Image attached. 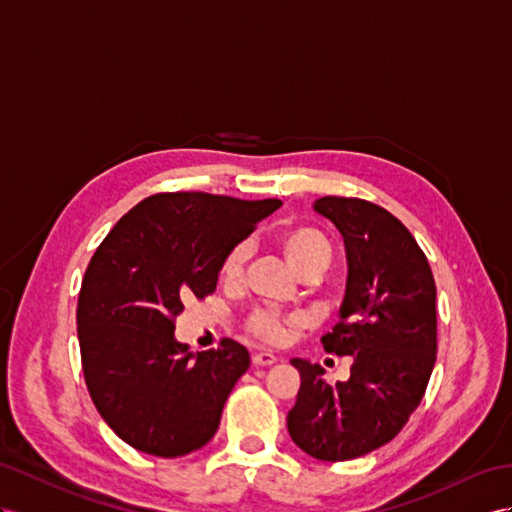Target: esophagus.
<instances>
[{"instance_id": "34e87169", "label": "esophagus", "mask_w": 512, "mask_h": 512, "mask_svg": "<svg viewBox=\"0 0 512 512\" xmlns=\"http://www.w3.org/2000/svg\"><path fill=\"white\" fill-rule=\"evenodd\" d=\"M279 359L272 355V352H257L253 357V365H259V368H268V365H274Z\"/></svg>"}]
</instances>
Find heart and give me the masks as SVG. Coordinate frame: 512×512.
<instances>
[{
    "label": "heart",
    "mask_w": 512,
    "mask_h": 512,
    "mask_svg": "<svg viewBox=\"0 0 512 512\" xmlns=\"http://www.w3.org/2000/svg\"><path fill=\"white\" fill-rule=\"evenodd\" d=\"M277 244L281 253L296 274L316 272L322 274L333 261V246L326 235L309 225H290L277 233ZM246 264V246L235 244L225 253L220 261L218 277L225 285H235L240 281ZM298 324L294 316H283L279 311L272 309H257L246 318L244 329L248 335L264 344L277 346L285 342L287 333Z\"/></svg>",
    "instance_id": "1"
}]
</instances>
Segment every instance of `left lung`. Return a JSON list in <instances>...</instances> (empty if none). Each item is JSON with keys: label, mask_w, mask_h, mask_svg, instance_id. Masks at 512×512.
Returning a JSON list of instances; mask_svg holds the SVG:
<instances>
[{"label": "left lung", "mask_w": 512, "mask_h": 512, "mask_svg": "<svg viewBox=\"0 0 512 512\" xmlns=\"http://www.w3.org/2000/svg\"><path fill=\"white\" fill-rule=\"evenodd\" d=\"M316 212L344 235L348 281L342 320L326 352L352 357L346 383H324L316 363L300 372L287 430L318 461H350L389 443L422 402L437 359V287L411 231L381 205L322 196Z\"/></svg>", "instance_id": "left-lung-1"}]
</instances>
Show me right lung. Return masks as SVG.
I'll return each mask as SVG.
<instances>
[{
	"label": "right lung",
	"mask_w": 512,
	"mask_h": 512,
	"mask_svg": "<svg viewBox=\"0 0 512 512\" xmlns=\"http://www.w3.org/2000/svg\"><path fill=\"white\" fill-rule=\"evenodd\" d=\"M279 205L160 192L99 244L77 298L82 370L99 415L131 448L177 458L216 435L251 355L233 339L194 355L175 342V322L188 298L216 292L222 257Z\"/></svg>",
	"instance_id": "add662e5"
}]
</instances>
